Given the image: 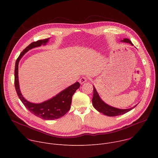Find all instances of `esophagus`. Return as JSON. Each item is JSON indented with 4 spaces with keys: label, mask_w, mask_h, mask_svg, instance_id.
Instances as JSON below:
<instances>
[{
    "label": "esophagus",
    "mask_w": 158,
    "mask_h": 158,
    "mask_svg": "<svg viewBox=\"0 0 158 158\" xmlns=\"http://www.w3.org/2000/svg\"><path fill=\"white\" fill-rule=\"evenodd\" d=\"M87 80V79L86 77H81V78L79 79V82H80L81 84H84L85 82H86Z\"/></svg>",
    "instance_id": "obj_1"
}]
</instances>
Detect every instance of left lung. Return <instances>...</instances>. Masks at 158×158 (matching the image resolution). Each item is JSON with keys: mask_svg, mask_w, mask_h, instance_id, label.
<instances>
[{"mask_svg": "<svg viewBox=\"0 0 158 158\" xmlns=\"http://www.w3.org/2000/svg\"><path fill=\"white\" fill-rule=\"evenodd\" d=\"M121 42H124L126 43H129L133 46L132 43L131 41L128 39H124L123 40H121ZM92 102L94 107L98 110L101 113H102L103 114L107 116H117L119 115L124 114L126 112H129V110H132L133 108L136 106V105L134 107L130 108V109H118L116 107H113L112 106H110L106 104L99 97L98 92L96 91V89L94 86H93V98L92 99Z\"/></svg>", "mask_w": 158, "mask_h": 158, "instance_id": "obj_1", "label": "left lung"}]
</instances>
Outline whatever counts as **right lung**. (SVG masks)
Masks as SVG:
<instances>
[{
    "mask_svg": "<svg viewBox=\"0 0 158 158\" xmlns=\"http://www.w3.org/2000/svg\"><path fill=\"white\" fill-rule=\"evenodd\" d=\"M49 39L39 40L36 42H33L20 53L16 60L14 71V84L17 94L25 107L37 117H39L44 120H54L64 116L71 108L72 102V98L76 90L80 87V84L78 82L73 84L62 91L57 94L55 97L39 104H34L27 101L22 96L19 84L18 77V65L19 62L22 57L27 51L36 47L40 46L42 44L46 45L49 41Z\"/></svg>",
    "mask_w": 158,
    "mask_h": 158,
    "instance_id": "add662e5",
    "label": "right lung"
}]
</instances>
